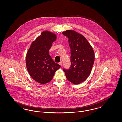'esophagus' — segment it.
I'll use <instances>...</instances> for the list:
<instances>
[{
	"mask_svg": "<svg viewBox=\"0 0 122 122\" xmlns=\"http://www.w3.org/2000/svg\"><path fill=\"white\" fill-rule=\"evenodd\" d=\"M59 64L62 66V65H63V62H62V61H61L60 62H59Z\"/></svg>",
	"mask_w": 122,
	"mask_h": 122,
	"instance_id": "esophagus-1",
	"label": "esophagus"
}]
</instances>
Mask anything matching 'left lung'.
<instances>
[{"label": "left lung", "mask_w": 122, "mask_h": 122, "mask_svg": "<svg viewBox=\"0 0 122 122\" xmlns=\"http://www.w3.org/2000/svg\"><path fill=\"white\" fill-rule=\"evenodd\" d=\"M63 34L68 38L71 53L70 67L63 68V71L69 81L79 84L88 78L92 70L94 61L93 48L83 35L74 31L68 30Z\"/></svg>", "instance_id": "left-lung-1"}]
</instances>
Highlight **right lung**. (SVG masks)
I'll use <instances>...</instances> for the list:
<instances>
[{"label":"right lung","mask_w":122,"mask_h":122,"mask_svg":"<svg viewBox=\"0 0 122 122\" xmlns=\"http://www.w3.org/2000/svg\"><path fill=\"white\" fill-rule=\"evenodd\" d=\"M56 35L48 31L43 32L33 42L26 55V63L31 77L41 84L49 83L61 66L54 62L49 50Z\"/></svg>","instance_id":"obj_1"}]
</instances>
